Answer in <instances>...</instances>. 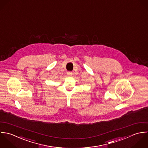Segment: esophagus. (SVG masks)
Returning a JSON list of instances; mask_svg holds the SVG:
<instances>
[{"instance_id": "1", "label": "esophagus", "mask_w": 148, "mask_h": 148, "mask_svg": "<svg viewBox=\"0 0 148 148\" xmlns=\"http://www.w3.org/2000/svg\"><path fill=\"white\" fill-rule=\"evenodd\" d=\"M67 75H70H70H73V73H72L71 71H68V72H67Z\"/></svg>"}]
</instances>
